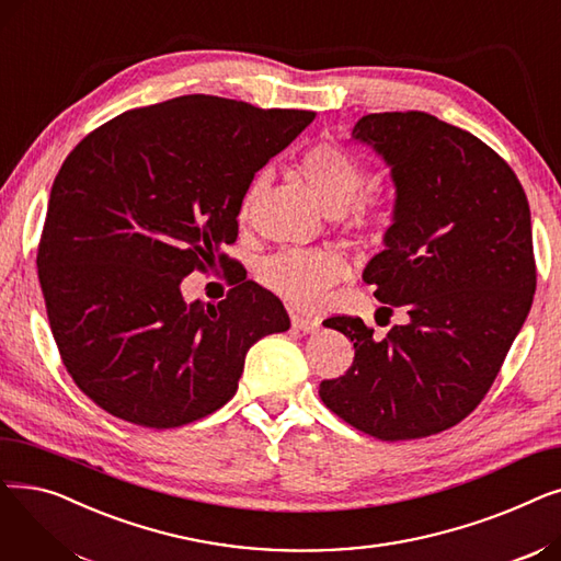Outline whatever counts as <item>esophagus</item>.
<instances>
[{
    "mask_svg": "<svg viewBox=\"0 0 561 561\" xmlns=\"http://www.w3.org/2000/svg\"><path fill=\"white\" fill-rule=\"evenodd\" d=\"M290 325L296 328V330H300V332H305V334H313V332H318L320 322L313 320V318L300 316V313H290Z\"/></svg>",
    "mask_w": 561,
    "mask_h": 561,
    "instance_id": "34e87169",
    "label": "esophagus"
}]
</instances>
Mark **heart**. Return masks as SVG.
I'll return each instance as SVG.
<instances>
[{"mask_svg":"<svg viewBox=\"0 0 561 561\" xmlns=\"http://www.w3.org/2000/svg\"><path fill=\"white\" fill-rule=\"evenodd\" d=\"M300 174L309 188L330 211H343L366 184L364 163L345 147L332 140H320L307 147L300 157ZM265 172H259L239 202V220L252 218L256 197L263 188ZM355 216L364 222L379 218V206L370 199L355 204ZM347 261L332 248H290L263 259L259 277L288 305L311 309L325 300L328 290L345 279Z\"/></svg>","mask_w":561,"mask_h":561,"instance_id":"b5f03b06","label":"heart"}]
</instances>
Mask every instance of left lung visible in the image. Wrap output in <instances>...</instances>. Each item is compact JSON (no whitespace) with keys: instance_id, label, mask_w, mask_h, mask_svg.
Instances as JSON below:
<instances>
[{"instance_id":"8db88e82","label":"left lung","mask_w":561,"mask_h":561,"mask_svg":"<svg viewBox=\"0 0 561 561\" xmlns=\"http://www.w3.org/2000/svg\"><path fill=\"white\" fill-rule=\"evenodd\" d=\"M352 138L391 165L393 225L364 282L407 322L375 339L362 318H328L355 343V362L318 393L375 438H423L482 402L533 307L529 206L503 157L430 113H370Z\"/></svg>"}]
</instances>
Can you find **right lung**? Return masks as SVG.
<instances>
[{
    "label": "right lung",
    "mask_w": 561,
    "mask_h": 561,
    "mask_svg": "<svg viewBox=\"0 0 561 561\" xmlns=\"http://www.w3.org/2000/svg\"><path fill=\"white\" fill-rule=\"evenodd\" d=\"M313 117L184 95L125 111L68 154L38 279L64 366L111 416L154 430L209 416L239 389L248 350L290 328L250 279L218 305L184 302L180 284L236 241L254 172Z\"/></svg>",
    "instance_id": "add662e5"
}]
</instances>
